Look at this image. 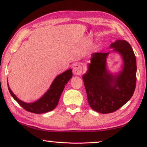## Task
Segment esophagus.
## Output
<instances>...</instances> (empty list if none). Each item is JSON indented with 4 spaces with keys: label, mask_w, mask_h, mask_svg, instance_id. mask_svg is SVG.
<instances>
[{
    "label": "esophagus",
    "mask_w": 147,
    "mask_h": 147,
    "mask_svg": "<svg viewBox=\"0 0 147 147\" xmlns=\"http://www.w3.org/2000/svg\"><path fill=\"white\" fill-rule=\"evenodd\" d=\"M83 72V67L81 64L76 63L73 67V73L76 75H80Z\"/></svg>",
    "instance_id": "obj_1"
}]
</instances>
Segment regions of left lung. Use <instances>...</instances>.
Returning <instances> with one entry per match:
<instances>
[{"instance_id":"left-lung-1","label":"left lung","mask_w":147,"mask_h":147,"mask_svg":"<svg viewBox=\"0 0 147 147\" xmlns=\"http://www.w3.org/2000/svg\"><path fill=\"white\" fill-rule=\"evenodd\" d=\"M109 48L121 54L123 70L115 75L108 71L106 60L110 51L94 53L82 76L89 106L104 114L114 112L127 102L136 86V58L130 45L125 40H117Z\"/></svg>"}]
</instances>
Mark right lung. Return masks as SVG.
I'll return each instance as SVG.
<instances>
[{"instance_id": "add662e5", "label": "right lung", "mask_w": 147, "mask_h": 147, "mask_svg": "<svg viewBox=\"0 0 147 147\" xmlns=\"http://www.w3.org/2000/svg\"><path fill=\"white\" fill-rule=\"evenodd\" d=\"M72 76H73L72 69H68L64 73L59 74L54 79L49 90L45 93L44 95L38 100L32 103H26L19 100L9 88L8 84V86L12 97L18 102L20 106L29 112L40 114L53 110L56 108L58 105L65 86L72 78Z\"/></svg>"}]
</instances>
